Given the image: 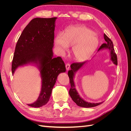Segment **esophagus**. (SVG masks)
Wrapping results in <instances>:
<instances>
[{"label": "esophagus", "mask_w": 131, "mask_h": 131, "mask_svg": "<svg viewBox=\"0 0 131 131\" xmlns=\"http://www.w3.org/2000/svg\"><path fill=\"white\" fill-rule=\"evenodd\" d=\"M66 69L67 70H68L70 68V64H68V63H67V64H66Z\"/></svg>", "instance_id": "1"}]
</instances>
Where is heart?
Returning a JSON list of instances; mask_svg holds the SVG:
<instances>
[{"label":"heart","mask_w":131,"mask_h":131,"mask_svg":"<svg viewBox=\"0 0 131 131\" xmlns=\"http://www.w3.org/2000/svg\"><path fill=\"white\" fill-rule=\"evenodd\" d=\"M99 40L94 32L84 26L71 27L54 39V45L57 51L64 54L68 47H73L72 53L77 61L82 62L88 59L96 50Z\"/></svg>","instance_id":"heart-1"}]
</instances>
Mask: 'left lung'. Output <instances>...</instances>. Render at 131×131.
Wrapping results in <instances>:
<instances>
[{"label": "left lung", "mask_w": 131, "mask_h": 131, "mask_svg": "<svg viewBox=\"0 0 131 131\" xmlns=\"http://www.w3.org/2000/svg\"><path fill=\"white\" fill-rule=\"evenodd\" d=\"M104 38L105 41V43H103V44L100 46L99 48L98 51L103 50V49H108L109 50L110 52V59L114 64L115 65H117V56L115 52V50L114 49V45L112 41L106 36L105 34H104ZM87 61L84 62H80V63H74L73 64H71L70 68L71 70L68 71V76L70 79V83L71 88L69 90V95L72 98L73 101L76 103L78 106L81 107H84V108H92V107L96 106L98 105L102 104L103 102L100 103H90L88 102H86L85 100L79 96V94L78 92V91L75 88V85L74 81V78L75 77V74L82 67L84 66Z\"/></svg>", "instance_id": "left-lung-1"}]
</instances>
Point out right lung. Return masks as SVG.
Here are the masks:
<instances>
[{
	"label": "right lung",
	"instance_id": "1",
	"mask_svg": "<svg viewBox=\"0 0 131 131\" xmlns=\"http://www.w3.org/2000/svg\"><path fill=\"white\" fill-rule=\"evenodd\" d=\"M56 19H33L23 30L16 45L12 62L13 74L18 67L31 64L37 67L41 79L38 98L33 103L28 104L31 107L39 108L49 102L58 75L66 70L62 58L53 57Z\"/></svg>",
	"mask_w": 131,
	"mask_h": 131
}]
</instances>
